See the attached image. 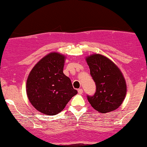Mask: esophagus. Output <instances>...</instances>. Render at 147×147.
Instances as JSON below:
<instances>
[{
    "mask_svg": "<svg viewBox=\"0 0 147 147\" xmlns=\"http://www.w3.org/2000/svg\"><path fill=\"white\" fill-rule=\"evenodd\" d=\"M78 93L79 94H81L83 93V90L81 89V88H80V89H78Z\"/></svg>",
    "mask_w": 147,
    "mask_h": 147,
    "instance_id": "obj_1",
    "label": "esophagus"
}]
</instances>
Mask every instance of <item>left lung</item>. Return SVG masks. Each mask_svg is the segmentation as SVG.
<instances>
[{
    "label": "left lung",
    "mask_w": 147,
    "mask_h": 147,
    "mask_svg": "<svg viewBox=\"0 0 147 147\" xmlns=\"http://www.w3.org/2000/svg\"><path fill=\"white\" fill-rule=\"evenodd\" d=\"M90 75L96 84L93 96H87L92 107L105 114L120 107L127 93L125 79L120 69L106 57L94 54L86 57Z\"/></svg>",
    "instance_id": "8db88e82"
}]
</instances>
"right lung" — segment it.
Here are the masks:
<instances>
[{
	"mask_svg": "<svg viewBox=\"0 0 147 147\" xmlns=\"http://www.w3.org/2000/svg\"><path fill=\"white\" fill-rule=\"evenodd\" d=\"M65 58L58 53L48 54L35 64L28 77L27 96L42 114H59L77 94L70 78L63 72Z\"/></svg>",
	"mask_w": 147,
	"mask_h": 147,
	"instance_id": "add662e5",
	"label": "right lung"
}]
</instances>
